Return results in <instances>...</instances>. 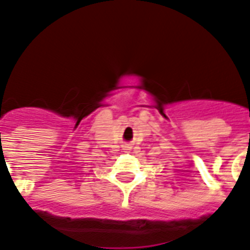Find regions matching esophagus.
I'll list each match as a JSON object with an SVG mask.
<instances>
[{
    "label": "esophagus",
    "mask_w": 250,
    "mask_h": 250,
    "mask_svg": "<svg viewBox=\"0 0 250 250\" xmlns=\"http://www.w3.org/2000/svg\"><path fill=\"white\" fill-rule=\"evenodd\" d=\"M123 150H125V151H127V150H131V146H130L129 144H125V145H123Z\"/></svg>",
    "instance_id": "obj_1"
}]
</instances>
